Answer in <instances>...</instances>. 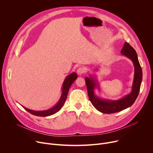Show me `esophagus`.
<instances>
[{"mask_svg":"<svg viewBox=\"0 0 153 153\" xmlns=\"http://www.w3.org/2000/svg\"><path fill=\"white\" fill-rule=\"evenodd\" d=\"M85 72V70L83 67H80L77 70V73L79 75H81Z\"/></svg>","mask_w":153,"mask_h":153,"instance_id":"34e87169","label":"esophagus"}]
</instances>
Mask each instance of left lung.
<instances>
[{
    "mask_svg": "<svg viewBox=\"0 0 153 153\" xmlns=\"http://www.w3.org/2000/svg\"><path fill=\"white\" fill-rule=\"evenodd\" d=\"M121 53L131 60L134 66V76L132 91L129 94L117 100L100 99L94 94V89L96 86H98L94 77H85V83L90 100L96 110L103 113L111 114L125 110L134 103L139 93L142 80V70L138 60L137 54L135 50L127 42L125 43L121 50Z\"/></svg>",
    "mask_w": 153,
    "mask_h": 153,
    "instance_id": "1",
    "label": "left lung"
}]
</instances>
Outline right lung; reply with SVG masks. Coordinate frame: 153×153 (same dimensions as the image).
I'll use <instances>...</instances> for the list:
<instances>
[{
    "label": "right lung",
    "mask_w": 153,
    "mask_h": 153,
    "mask_svg": "<svg viewBox=\"0 0 153 153\" xmlns=\"http://www.w3.org/2000/svg\"><path fill=\"white\" fill-rule=\"evenodd\" d=\"M77 78V75L76 73H71V74L68 75L66 78H65L62 85V95L59 102L56 103V105L54 106L49 109V110H45V111H33L23 106L24 108L30 113L34 116H40V117H47L56 113L60 110L62 106L63 105L65 100L67 99L69 89L71 87V85L73 84V83L74 82L75 80H76Z\"/></svg>",
    "instance_id": "add662e5"
}]
</instances>
